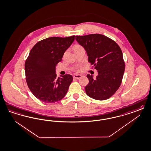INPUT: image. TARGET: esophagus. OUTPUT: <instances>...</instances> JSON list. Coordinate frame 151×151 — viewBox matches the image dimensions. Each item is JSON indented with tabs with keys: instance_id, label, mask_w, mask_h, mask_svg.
Masks as SVG:
<instances>
[{
	"instance_id": "1",
	"label": "esophagus",
	"mask_w": 151,
	"mask_h": 151,
	"mask_svg": "<svg viewBox=\"0 0 151 151\" xmlns=\"http://www.w3.org/2000/svg\"><path fill=\"white\" fill-rule=\"evenodd\" d=\"M82 77V75L81 74H76L74 76H73V78L76 79H78L79 78Z\"/></svg>"
}]
</instances>
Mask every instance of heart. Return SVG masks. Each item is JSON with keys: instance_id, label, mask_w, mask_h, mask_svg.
Here are the masks:
<instances>
[{"instance_id": "b5f03b06", "label": "heart", "mask_w": 151, "mask_h": 151, "mask_svg": "<svg viewBox=\"0 0 151 151\" xmlns=\"http://www.w3.org/2000/svg\"><path fill=\"white\" fill-rule=\"evenodd\" d=\"M81 47H81V46H79V45H76V46H75V47H74V50H75V49H77L79 48H81Z\"/></svg>"}]
</instances>
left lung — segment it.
Returning a JSON list of instances; mask_svg holds the SVG:
<instances>
[{
	"label": "left lung",
	"instance_id": "obj_1",
	"mask_svg": "<svg viewBox=\"0 0 151 151\" xmlns=\"http://www.w3.org/2000/svg\"><path fill=\"white\" fill-rule=\"evenodd\" d=\"M86 50L88 62L98 70L97 76L87 74L89 83L85 87L89 97L103 101L116 93L122 83L125 69L122 50L113 40L102 34L76 36Z\"/></svg>",
	"mask_w": 151,
	"mask_h": 151
}]
</instances>
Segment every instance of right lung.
Masks as SVG:
<instances>
[{
    "instance_id": "1",
    "label": "right lung",
    "mask_w": 151,
    "mask_h": 151,
    "mask_svg": "<svg viewBox=\"0 0 151 151\" xmlns=\"http://www.w3.org/2000/svg\"><path fill=\"white\" fill-rule=\"evenodd\" d=\"M74 37H50L39 41L31 49L25 63L26 81L30 91L42 102H57L68 92L73 77L65 74L58 78L55 69Z\"/></svg>"
}]
</instances>
